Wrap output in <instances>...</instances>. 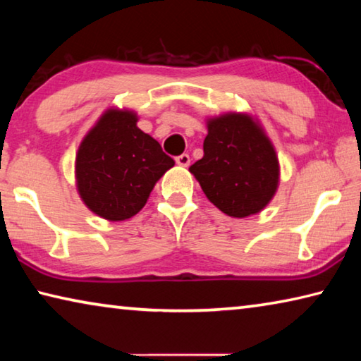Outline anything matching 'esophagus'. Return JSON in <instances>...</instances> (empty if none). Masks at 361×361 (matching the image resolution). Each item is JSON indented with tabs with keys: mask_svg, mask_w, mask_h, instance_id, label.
Returning <instances> with one entry per match:
<instances>
[{
	"mask_svg": "<svg viewBox=\"0 0 361 361\" xmlns=\"http://www.w3.org/2000/svg\"><path fill=\"white\" fill-rule=\"evenodd\" d=\"M175 162L181 167H188L189 162H191V157H189V154H180L178 157H175Z\"/></svg>",
	"mask_w": 361,
	"mask_h": 361,
	"instance_id": "34e87169",
	"label": "esophagus"
}]
</instances>
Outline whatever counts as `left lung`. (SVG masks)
Segmentation results:
<instances>
[{
	"label": "left lung",
	"mask_w": 361,
	"mask_h": 361,
	"mask_svg": "<svg viewBox=\"0 0 361 361\" xmlns=\"http://www.w3.org/2000/svg\"><path fill=\"white\" fill-rule=\"evenodd\" d=\"M204 157L189 167L210 202L226 215H256L279 188V157L271 140L245 113L207 121Z\"/></svg>",
	"instance_id": "left-lung-1"
}]
</instances>
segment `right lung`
Wrapping results in <instances>:
<instances>
[{
    "label": "right lung",
    "instance_id": "1",
    "mask_svg": "<svg viewBox=\"0 0 361 361\" xmlns=\"http://www.w3.org/2000/svg\"><path fill=\"white\" fill-rule=\"evenodd\" d=\"M137 121L130 109L109 108L79 145L78 192L90 212L108 221L137 215L157 180L175 166Z\"/></svg>",
    "mask_w": 361,
    "mask_h": 361
}]
</instances>
